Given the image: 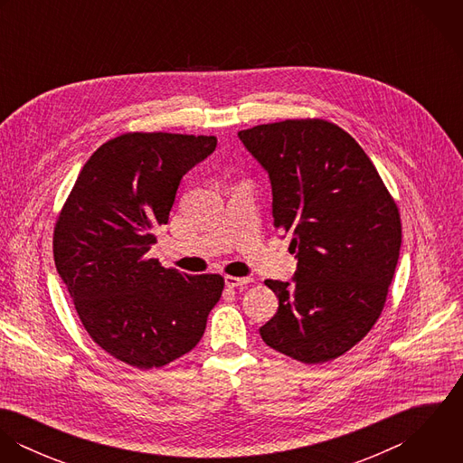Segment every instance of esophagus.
Returning <instances> with one entry per match:
<instances>
[{
	"mask_svg": "<svg viewBox=\"0 0 463 463\" xmlns=\"http://www.w3.org/2000/svg\"><path fill=\"white\" fill-rule=\"evenodd\" d=\"M253 278H237V276H224V283L226 287L230 288H239V287H244L248 283H251Z\"/></svg>",
	"mask_w": 463,
	"mask_h": 463,
	"instance_id": "34e87169",
	"label": "esophagus"
}]
</instances>
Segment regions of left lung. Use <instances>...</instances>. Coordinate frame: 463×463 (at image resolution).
<instances>
[{
	"instance_id": "1",
	"label": "left lung",
	"mask_w": 463,
	"mask_h": 463,
	"mask_svg": "<svg viewBox=\"0 0 463 463\" xmlns=\"http://www.w3.org/2000/svg\"><path fill=\"white\" fill-rule=\"evenodd\" d=\"M269 175L274 228L290 233L292 281L265 279L278 310L265 344L303 364L349 351L378 321L401 250L396 203L358 142L323 119L239 132Z\"/></svg>"
}]
</instances>
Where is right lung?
<instances>
[{"mask_svg": "<svg viewBox=\"0 0 463 463\" xmlns=\"http://www.w3.org/2000/svg\"><path fill=\"white\" fill-rule=\"evenodd\" d=\"M215 146L212 135L116 137L87 160L57 221L55 265L83 328L137 369L196 347L222 294L219 274H182L147 257L182 178Z\"/></svg>", "mask_w": 463, "mask_h": 463, "instance_id": "right-lung-1", "label": "right lung"}]
</instances>
